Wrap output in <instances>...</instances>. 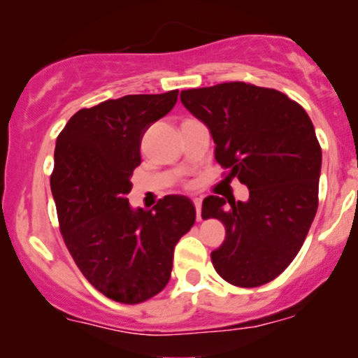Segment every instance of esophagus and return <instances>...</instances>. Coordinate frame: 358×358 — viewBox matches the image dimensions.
Returning <instances> with one entry per match:
<instances>
[{
	"mask_svg": "<svg viewBox=\"0 0 358 358\" xmlns=\"http://www.w3.org/2000/svg\"><path fill=\"white\" fill-rule=\"evenodd\" d=\"M193 205H195L196 219L202 220V200H200V199H195V200H193Z\"/></svg>",
	"mask_w": 358,
	"mask_h": 358,
	"instance_id": "obj_1",
	"label": "esophagus"
}]
</instances>
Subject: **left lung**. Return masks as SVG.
<instances>
[{"label": "left lung", "mask_w": 358, "mask_h": 358, "mask_svg": "<svg viewBox=\"0 0 358 358\" xmlns=\"http://www.w3.org/2000/svg\"><path fill=\"white\" fill-rule=\"evenodd\" d=\"M180 99L210 129L227 178L249 188L248 202L203 200V219L225 225L213 268L234 286L266 285L296 257L318 208L322 148L313 122L286 94L245 82L182 90Z\"/></svg>", "instance_id": "left-lung-1"}]
</instances>
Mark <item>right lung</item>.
I'll list each match as a JSON object with an SVG mask.
<instances>
[{
	"instance_id": "right-lung-1",
	"label": "right lung",
	"mask_w": 358,
	"mask_h": 358,
	"mask_svg": "<svg viewBox=\"0 0 358 358\" xmlns=\"http://www.w3.org/2000/svg\"><path fill=\"white\" fill-rule=\"evenodd\" d=\"M176 99L178 90L104 101L73 114L57 138L50 188L62 237L90 285L124 305L168 285L176 242L195 224L183 195L163 196L151 210H133L126 199L143 134Z\"/></svg>"
}]
</instances>
